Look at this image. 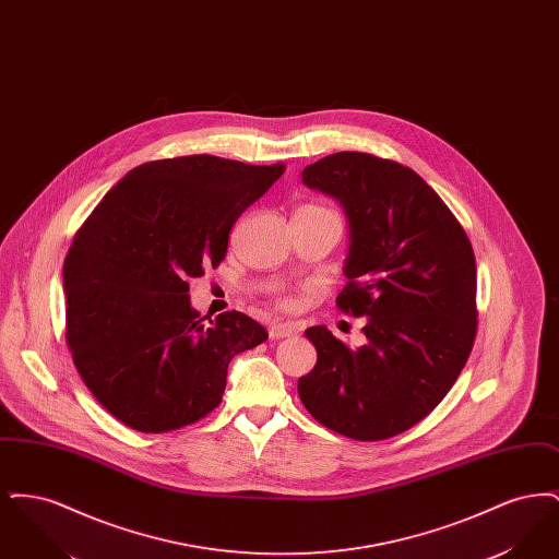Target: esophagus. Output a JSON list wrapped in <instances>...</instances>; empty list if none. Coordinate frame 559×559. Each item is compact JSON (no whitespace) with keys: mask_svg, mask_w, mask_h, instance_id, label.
<instances>
[{"mask_svg":"<svg viewBox=\"0 0 559 559\" xmlns=\"http://www.w3.org/2000/svg\"><path fill=\"white\" fill-rule=\"evenodd\" d=\"M297 333V326L289 324V322H274L267 329L270 340H285V337H293Z\"/></svg>","mask_w":559,"mask_h":559,"instance_id":"1","label":"esophagus"}]
</instances>
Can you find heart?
Instances as JSON below:
<instances>
[{
    "instance_id": "1",
    "label": "heart",
    "mask_w": 559,
    "mask_h": 559,
    "mask_svg": "<svg viewBox=\"0 0 559 559\" xmlns=\"http://www.w3.org/2000/svg\"><path fill=\"white\" fill-rule=\"evenodd\" d=\"M281 306L289 310V308H293V306H295V299H293V297H289V295H285V297H281Z\"/></svg>"
}]
</instances>
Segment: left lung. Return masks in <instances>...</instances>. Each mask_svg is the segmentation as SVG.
<instances>
[{
  "label": "left lung",
  "mask_w": 559,
  "mask_h": 559,
  "mask_svg": "<svg viewBox=\"0 0 559 559\" xmlns=\"http://www.w3.org/2000/svg\"><path fill=\"white\" fill-rule=\"evenodd\" d=\"M306 187L337 199L349 224L337 308L367 317L349 347L310 326L314 369L299 377L308 413L362 442L411 429L449 394L476 340V258L463 226L411 167L344 151L308 165Z\"/></svg>",
  "instance_id": "1"
}]
</instances>
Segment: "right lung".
<instances>
[{
    "mask_svg": "<svg viewBox=\"0 0 559 559\" xmlns=\"http://www.w3.org/2000/svg\"><path fill=\"white\" fill-rule=\"evenodd\" d=\"M283 171L212 155L151 160L83 222L62 267L67 344L123 426L163 433L207 417L230 360L266 342L237 310L199 319L188 281L219 266L233 224Z\"/></svg>",
    "mask_w": 559,
    "mask_h": 559,
    "instance_id": "right-lung-1",
    "label": "right lung"
}]
</instances>
